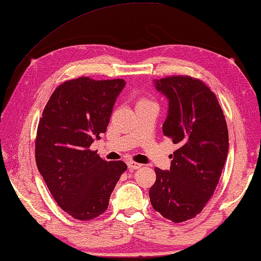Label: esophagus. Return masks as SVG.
<instances>
[{
    "instance_id": "obj_1",
    "label": "esophagus",
    "mask_w": 261,
    "mask_h": 261,
    "mask_svg": "<svg viewBox=\"0 0 261 261\" xmlns=\"http://www.w3.org/2000/svg\"><path fill=\"white\" fill-rule=\"evenodd\" d=\"M127 166H129L130 169H138L143 166L142 164H138V163H135V161H129L127 163Z\"/></svg>"
}]
</instances>
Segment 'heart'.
I'll list each match as a JSON object with an SVG mask.
<instances>
[{"label": "heart", "instance_id": "b5f03b06", "mask_svg": "<svg viewBox=\"0 0 261 261\" xmlns=\"http://www.w3.org/2000/svg\"><path fill=\"white\" fill-rule=\"evenodd\" d=\"M140 101H146V100H144V98H143V100H140ZM140 101H139V102H140Z\"/></svg>", "mask_w": 261, "mask_h": 261}]
</instances>
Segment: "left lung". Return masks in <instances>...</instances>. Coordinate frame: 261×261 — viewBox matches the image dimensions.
<instances>
[{
	"mask_svg": "<svg viewBox=\"0 0 261 261\" xmlns=\"http://www.w3.org/2000/svg\"><path fill=\"white\" fill-rule=\"evenodd\" d=\"M155 88L169 101L163 132L177 148L169 171L154 168L150 200L163 217L180 223L200 214L214 195L229 151L227 125L216 95L200 79L166 76L155 80Z\"/></svg>",
	"mask_w": 261,
	"mask_h": 261,
	"instance_id": "left-lung-1",
	"label": "left lung"
}]
</instances>
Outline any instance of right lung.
Listing matches in <instances>:
<instances>
[{
  "instance_id": "add662e5",
  "label": "right lung",
  "mask_w": 261,
  "mask_h": 261,
  "mask_svg": "<svg viewBox=\"0 0 261 261\" xmlns=\"http://www.w3.org/2000/svg\"><path fill=\"white\" fill-rule=\"evenodd\" d=\"M124 86L123 79L67 80L55 89L39 119L37 167L58 205L75 220L89 221L105 213L127 168L89 148L106 132Z\"/></svg>"
}]
</instances>
